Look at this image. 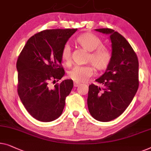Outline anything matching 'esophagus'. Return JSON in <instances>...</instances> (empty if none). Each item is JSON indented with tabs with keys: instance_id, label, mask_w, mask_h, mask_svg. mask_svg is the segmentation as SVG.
<instances>
[{
	"instance_id": "34e87169",
	"label": "esophagus",
	"mask_w": 151,
	"mask_h": 151,
	"mask_svg": "<svg viewBox=\"0 0 151 151\" xmlns=\"http://www.w3.org/2000/svg\"><path fill=\"white\" fill-rule=\"evenodd\" d=\"M80 84V82H77V81H75V82H73V85H74V86H75V87H77V86H79Z\"/></svg>"
}]
</instances>
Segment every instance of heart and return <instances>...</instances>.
I'll return each instance as SVG.
<instances>
[{"mask_svg": "<svg viewBox=\"0 0 151 151\" xmlns=\"http://www.w3.org/2000/svg\"><path fill=\"white\" fill-rule=\"evenodd\" d=\"M76 42L81 47L90 52L88 61L91 62L96 69L105 70L109 66L112 59L110 52L103 46L102 41L95 35L86 32L80 35L76 39ZM61 59L65 64L68 65L71 62V48L69 45H65L61 51ZM94 69L91 65L76 66L68 72V76L71 79L77 82H85L93 74Z\"/></svg>", "mask_w": 151, "mask_h": 151, "instance_id": "obj_1", "label": "heart"}]
</instances>
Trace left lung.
Here are the masks:
<instances>
[{
    "label": "left lung",
    "instance_id": "8db88e82",
    "mask_svg": "<svg viewBox=\"0 0 151 151\" xmlns=\"http://www.w3.org/2000/svg\"><path fill=\"white\" fill-rule=\"evenodd\" d=\"M96 31L108 35L112 43V59L105 73L91 84L87 104L89 112L98 121L108 122L124 112L137 93L139 86L138 59L126 39L110 28Z\"/></svg>",
    "mask_w": 151,
    "mask_h": 151
}]
</instances>
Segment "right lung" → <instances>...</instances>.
I'll list each match as a JSON object with an SVG mask.
<instances>
[{"label":"right lung","instance_id":"obj_1","mask_svg":"<svg viewBox=\"0 0 151 151\" xmlns=\"http://www.w3.org/2000/svg\"><path fill=\"white\" fill-rule=\"evenodd\" d=\"M77 30H43L28 39L19 54L16 64L17 93L28 112L39 121L58 119L73 88L72 80H65L53 87L50 82L64 76L61 51Z\"/></svg>","mask_w":151,"mask_h":151}]
</instances>
